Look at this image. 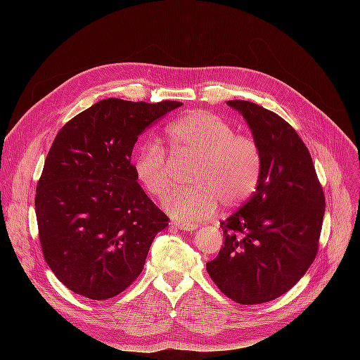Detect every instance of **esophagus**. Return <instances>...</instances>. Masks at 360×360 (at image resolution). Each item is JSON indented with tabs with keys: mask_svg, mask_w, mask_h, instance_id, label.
<instances>
[{
	"mask_svg": "<svg viewBox=\"0 0 360 360\" xmlns=\"http://www.w3.org/2000/svg\"><path fill=\"white\" fill-rule=\"evenodd\" d=\"M171 226H176L181 231H195L198 228L197 224H184V222H171Z\"/></svg>",
	"mask_w": 360,
	"mask_h": 360,
	"instance_id": "1",
	"label": "esophagus"
}]
</instances>
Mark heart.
<instances>
[{
    "label": "heart",
    "mask_w": 360,
    "mask_h": 360,
    "mask_svg": "<svg viewBox=\"0 0 360 360\" xmlns=\"http://www.w3.org/2000/svg\"><path fill=\"white\" fill-rule=\"evenodd\" d=\"M174 156L197 159L191 172L195 186L174 191L163 202L174 219L198 222L212 216L219 202L236 207L252 195L259 183L263 158L255 139L237 135L236 127L212 112L184 115L168 127ZM134 172L155 198H163L174 183L172 163L156 141H147L134 158Z\"/></svg>",
    "instance_id": "b5f03b06"
}]
</instances>
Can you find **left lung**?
<instances>
[{
  "instance_id": "left-lung-1",
  "label": "left lung",
  "mask_w": 360,
  "mask_h": 360,
  "mask_svg": "<svg viewBox=\"0 0 360 360\" xmlns=\"http://www.w3.org/2000/svg\"><path fill=\"white\" fill-rule=\"evenodd\" d=\"M248 123L263 158L249 201L221 224L225 242L205 264L226 297L274 300L307 274L317 255L326 209L312 158L284 118L248 101H228Z\"/></svg>"
}]
</instances>
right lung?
I'll return each mask as SVG.
<instances>
[{"mask_svg":"<svg viewBox=\"0 0 360 360\" xmlns=\"http://www.w3.org/2000/svg\"><path fill=\"white\" fill-rule=\"evenodd\" d=\"M179 106L111 97L73 117L53 139L36 189L39 238L53 275L79 296L106 300L124 291L168 225L138 184L132 150Z\"/></svg>","mask_w":360,"mask_h":360,"instance_id":"obj_1","label":"right lung"}]
</instances>
